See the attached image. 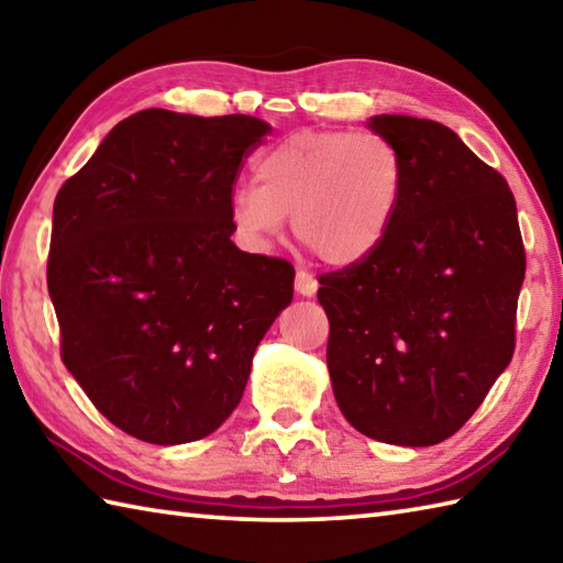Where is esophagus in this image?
<instances>
[{"label": "esophagus", "instance_id": "obj_1", "mask_svg": "<svg viewBox=\"0 0 563 563\" xmlns=\"http://www.w3.org/2000/svg\"><path fill=\"white\" fill-rule=\"evenodd\" d=\"M319 288V283L312 278L307 271H297L295 273V292L302 295V297H312Z\"/></svg>", "mask_w": 563, "mask_h": 563}]
</instances>
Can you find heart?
Returning a JSON list of instances; mask_svg holds the SVG:
<instances>
[{
    "mask_svg": "<svg viewBox=\"0 0 563 563\" xmlns=\"http://www.w3.org/2000/svg\"><path fill=\"white\" fill-rule=\"evenodd\" d=\"M258 187L231 195V219L253 244L278 236L292 217L295 236L332 268L366 261L388 236L402 200V158L371 131L302 129L256 163Z\"/></svg>",
    "mask_w": 563,
    "mask_h": 563,
    "instance_id": "obj_1",
    "label": "heart"
}]
</instances>
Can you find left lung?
<instances>
[{
    "label": "left lung",
    "instance_id": "8db88e82",
    "mask_svg": "<svg viewBox=\"0 0 563 563\" xmlns=\"http://www.w3.org/2000/svg\"><path fill=\"white\" fill-rule=\"evenodd\" d=\"M368 126L402 158L388 236L319 275L334 398L361 434L432 446L478 410L515 351L525 246L508 180L449 126L405 114Z\"/></svg>",
    "mask_w": 563,
    "mask_h": 563
}]
</instances>
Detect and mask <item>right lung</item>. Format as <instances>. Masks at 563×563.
<instances>
[{
	"instance_id": "add662e5",
	"label": "right lung",
	"mask_w": 563,
	"mask_h": 563,
	"mask_svg": "<svg viewBox=\"0 0 563 563\" xmlns=\"http://www.w3.org/2000/svg\"><path fill=\"white\" fill-rule=\"evenodd\" d=\"M268 131L246 114L143 109L55 197L48 292L63 363L141 442L212 434L292 302L290 263L231 241L241 161Z\"/></svg>"
}]
</instances>
